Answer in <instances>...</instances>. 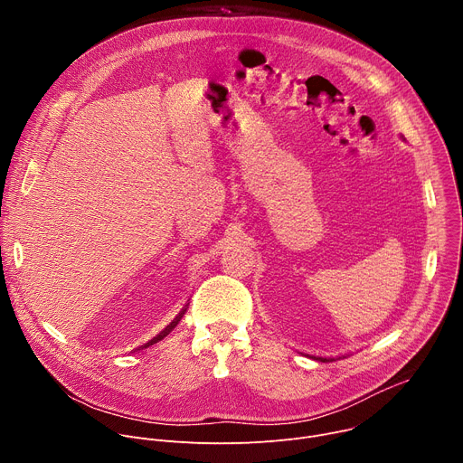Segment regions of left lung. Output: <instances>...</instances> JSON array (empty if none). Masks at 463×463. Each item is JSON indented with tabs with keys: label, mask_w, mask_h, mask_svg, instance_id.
Masks as SVG:
<instances>
[{
	"label": "left lung",
	"mask_w": 463,
	"mask_h": 463,
	"mask_svg": "<svg viewBox=\"0 0 463 463\" xmlns=\"http://www.w3.org/2000/svg\"><path fill=\"white\" fill-rule=\"evenodd\" d=\"M307 357H311V359H317V361H322V363H329V361H335L334 357H318V355H309V354H306ZM341 359V357H339Z\"/></svg>",
	"instance_id": "8db88e82"
}]
</instances>
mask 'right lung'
Instances as JSON below:
<instances>
[{"label": "right lung", "mask_w": 463, "mask_h": 463, "mask_svg": "<svg viewBox=\"0 0 463 463\" xmlns=\"http://www.w3.org/2000/svg\"><path fill=\"white\" fill-rule=\"evenodd\" d=\"M186 307H188V304H184V307H183V309L177 313V317H175V318H174V320H172V322H170V324H168V326L163 329V332H159V334H157V335H156L152 341H148L146 345H143V346H139V348H148V346H152V345H156V343L163 341V339H165V337H166V335L172 332V329H174V327L179 324V320H181V317L184 315ZM139 348H136V350H139Z\"/></svg>", "instance_id": "1"}]
</instances>
